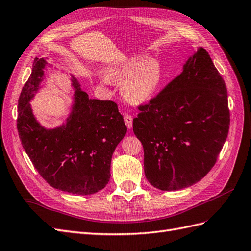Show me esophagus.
Segmentation results:
<instances>
[{"label": "esophagus", "instance_id": "34e87169", "mask_svg": "<svg viewBox=\"0 0 251 251\" xmlns=\"http://www.w3.org/2000/svg\"><path fill=\"white\" fill-rule=\"evenodd\" d=\"M125 123L127 126V128H132L133 126V117L132 115H126L125 116Z\"/></svg>", "mask_w": 251, "mask_h": 251}]
</instances>
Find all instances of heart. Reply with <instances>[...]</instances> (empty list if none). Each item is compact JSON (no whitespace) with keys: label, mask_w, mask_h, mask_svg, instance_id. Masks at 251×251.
I'll use <instances>...</instances> for the list:
<instances>
[{"label":"heart","mask_w":251,"mask_h":251,"mask_svg":"<svg viewBox=\"0 0 251 251\" xmlns=\"http://www.w3.org/2000/svg\"><path fill=\"white\" fill-rule=\"evenodd\" d=\"M108 77L123 83V94L127 101L142 103L155 94L161 82L162 72L156 60L136 56L112 67L108 70Z\"/></svg>","instance_id":"1"}]
</instances>
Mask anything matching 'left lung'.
<instances>
[{
  "label": "left lung",
  "instance_id": "8db88e82",
  "mask_svg": "<svg viewBox=\"0 0 251 251\" xmlns=\"http://www.w3.org/2000/svg\"><path fill=\"white\" fill-rule=\"evenodd\" d=\"M138 109L133 131L143 146L144 175L154 187L178 191L214 168L228 135L230 114L225 81L204 48Z\"/></svg>",
  "mask_w": 251,
  "mask_h": 251
}]
</instances>
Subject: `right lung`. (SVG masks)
Returning a JSON list of instances; mask_svg holds the SVG:
<instances>
[{"mask_svg": "<svg viewBox=\"0 0 251 251\" xmlns=\"http://www.w3.org/2000/svg\"><path fill=\"white\" fill-rule=\"evenodd\" d=\"M46 65L34 58L33 69L18 103V131L35 170L49 185L75 195H92L108 184L114 150L126 126L117 104L91 100L72 78L75 101L67 124L47 130L35 120L29 101L37 91Z\"/></svg>", "mask_w": 251, "mask_h": 251, "instance_id": "right-lung-1", "label": "right lung"}]
</instances>
